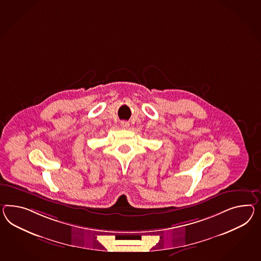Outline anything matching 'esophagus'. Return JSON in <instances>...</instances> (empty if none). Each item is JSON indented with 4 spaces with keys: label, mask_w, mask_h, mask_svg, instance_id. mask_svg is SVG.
<instances>
[{
    "label": "esophagus",
    "mask_w": 261,
    "mask_h": 261,
    "mask_svg": "<svg viewBox=\"0 0 261 261\" xmlns=\"http://www.w3.org/2000/svg\"><path fill=\"white\" fill-rule=\"evenodd\" d=\"M120 125L122 128H127L128 126H129V124H128V122H127V121H122Z\"/></svg>",
    "instance_id": "obj_1"
}]
</instances>
